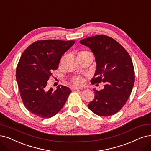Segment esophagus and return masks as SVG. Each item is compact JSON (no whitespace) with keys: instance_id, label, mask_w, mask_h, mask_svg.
<instances>
[{"instance_id":"esophagus-1","label":"esophagus","mask_w":151,"mask_h":151,"mask_svg":"<svg viewBox=\"0 0 151 151\" xmlns=\"http://www.w3.org/2000/svg\"><path fill=\"white\" fill-rule=\"evenodd\" d=\"M71 90L74 91V90H81V88L79 87H76V86H72L71 88Z\"/></svg>"}]
</instances>
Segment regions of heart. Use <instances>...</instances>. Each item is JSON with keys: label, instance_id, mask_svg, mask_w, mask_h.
Masks as SVG:
<instances>
[{"label": "heart", "instance_id": "1", "mask_svg": "<svg viewBox=\"0 0 151 151\" xmlns=\"http://www.w3.org/2000/svg\"><path fill=\"white\" fill-rule=\"evenodd\" d=\"M90 53L88 51H85V50H83V51L80 52L79 53ZM72 83H73L75 85H76L78 86H82L85 83V78L83 76H76L73 77L71 80Z\"/></svg>", "mask_w": 151, "mask_h": 151}]
</instances>
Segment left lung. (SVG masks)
<instances>
[{
	"label": "left lung",
	"mask_w": 151,
	"mask_h": 151,
	"mask_svg": "<svg viewBox=\"0 0 151 151\" xmlns=\"http://www.w3.org/2000/svg\"><path fill=\"white\" fill-rule=\"evenodd\" d=\"M80 42L89 47L95 56L96 70L91 84L104 83L103 90L93 89L95 96L88 108L99 116L113 115L123 107L134 84L130 55L114 39L104 35L86 38Z\"/></svg>",
	"instance_id": "1"
}]
</instances>
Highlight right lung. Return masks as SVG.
Segmentation results:
<instances>
[{
	"label": "right lung",
	"instance_id": "1",
	"mask_svg": "<svg viewBox=\"0 0 151 151\" xmlns=\"http://www.w3.org/2000/svg\"><path fill=\"white\" fill-rule=\"evenodd\" d=\"M74 40H42L32 43L22 53L16 68V80L22 102L31 113L50 118L62 109L71 91L58 85L48 89L47 81L58 68L62 56Z\"/></svg>",
	"mask_w": 151,
	"mask_h": 151
}]
</instances>
